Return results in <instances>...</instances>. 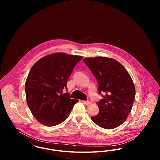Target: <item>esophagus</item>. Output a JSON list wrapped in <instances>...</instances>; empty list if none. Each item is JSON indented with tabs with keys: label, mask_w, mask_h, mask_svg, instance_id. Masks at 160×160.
<instances>
[{
	"label": "esophagus",
	"mask_w": 160,
	"mask_h": 160,
	"mask_svg": "<svg viewBox=\"0 0 160 160\" xmlns=\"http://www.w3.org/2000/svg\"><path fill=\"white\" fill-rule=\"evenodd\" d=\"M83 102L84 104H86V105H89V104H91L93 103V101H92V99H88L87 101H83Z\"/></svg>",
	"instance_id": "34e87169"
}]
</instances>
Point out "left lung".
<instances>
[{"instance_id": "left-lung-1", "label": "left lung", "mask_w": 160, "mask_h": 160, "mask_svg": "<svg viewBox=\"0 0 160 160\" xmlns=\"http://www.w3.org/2000/svg\"><path fill=\"white\" fill-rule=\"evenodd\" d=\"M83 61L98 81V93L105 94L97 102L99 113L91 118L92 121L105 129L120 126L130 113L136 95L128 72L118 61L109 58H87Z\"/></svg>"}]
</instances>
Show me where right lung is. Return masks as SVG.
Returning <instances> with one entry per match:
<instances>
[{"instance_id":"obj_1","label":"right lung","mask_w":160,"mask_h":160,"mask_svg":"<svg viewBox=\"0 0 160 160\" xmlns=\"http://www.w3.org/2000/svg\"><path fill=\"white\" fill-rule=\"evenodd\" d=\"M82 56L56 53L47 55L32 67L25 83L27 104L42 125L53 127L63 122L78 100L69 98L67 83Z\"/></svg>"}]
</instances>
